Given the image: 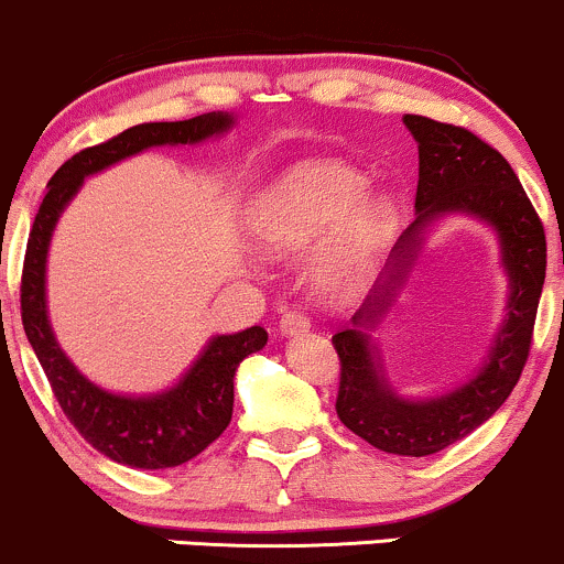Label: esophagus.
Wrapping results in <instances>:
<instances>
[{"mask_svg": "<svg viewBox=\"0 0 564 564\" xmlns=\"http://www.w3.org/2000/svg\"><path fill=\"white\" fill-rule=\"evenodd\" d=\"M307 329H311V321H307V315L300 311H289L286 315H281V324H278L281 337H296V334Z\"/></svg>", "mask_w": 564, "mask_h": 564, "instance_id": "34e87169", "label": "esophagus"}]
</instances>
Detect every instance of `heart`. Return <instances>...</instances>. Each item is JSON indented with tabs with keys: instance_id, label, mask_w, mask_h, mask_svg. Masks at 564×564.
<instances>
[{
	"instance_id": "1",
	"label": "heart",
	"mask_w": 564,
	"mask_h": 564,
	"mask_svg": "<svg viewBox=\"0 0 564 564\" xmlns=\"http://www.w3.org/2000/svg\"><path fill=\"white\" fill-rule=\"evenodd\" d=\"M369 178L337 160L307 158L286 165L251 197L240 219L246 243L262 257L307 259L313 294L345 305L375 281L395 235V203L367 192Z\"/></svg>"
}]
</instances>
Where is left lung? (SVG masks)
<instances>
[{"instance_id":"left-lung-1","label":"left lung","mask_w":564,"mask_h":564,"mask_svg":"<svg viewBox=\"0 0 564 564\" xmlns=\"http://www.w3.org/2000/svg\"><path fill=\"white\" fill-rule=\"evenodd\" d=\"M401 120L417 141L414 221L395 240L361 311L352 315L350 326L334 334L332 343L343 364L339 420L382 453L425 457L487 423L517 386L546 278V235L503 154L466 128L420 115H404ZM447 215L479 218L499 238L501 267L510 281L507 315L486 361L466 383L453 392L414 400L390 386L371 332L403 291L424 235Z\"/></svg>"}]
</instances>
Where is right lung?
<instances>
[{
	"label": "right lung",
	"mask_w": 564,
	"mask_h": 564,
	"mask_svg": "<svg viewBox=\"0 0 564 564\" xmlns=\"http://www.w3.org/2000/svg\"><path fill=\"white\" fill-rule=\"evenodd\" d=\"M230 128H235V115L208 111L178 122L133 126L104 144L77 152L53 173L31 227L21 286L23 329L69 423L93 449L122 466L144 471L182 466L216 442L232 420L235 372L243 358L268 345V332L251 326L216 334L187 372L158 393H117L96 386L61 348L47 313V253L55 225L88 176L152 147L203 144Z\"/></svg>",
	"instance_id": "1"
}]
</instances>
